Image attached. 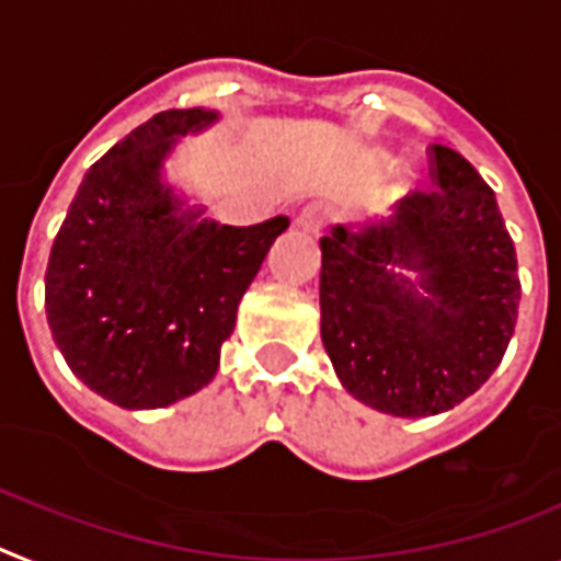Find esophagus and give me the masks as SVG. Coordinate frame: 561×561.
<instances>
[{
    "mask_svg": "<svg viewBox=\"0 0 561 561\" xmlns=\"http://www.w3.org/2000/svg\"><path fill=\"white\" fill-rule=\"evenodd\" d=\"M331 219V210L324 208V205H308L302 214L296 216V228L302 230V233H310V237H317L319 230L328 225Z\"/></svg>",
    "mask_w": 561,
    "mask_h": 561,
    "instance_id": "34e87169",
    "label": "esophagus"
}]
</instances>
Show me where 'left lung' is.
Returning a JSON list of instances; mask_svg holds the SVG:
<instances>
[{"label": "left lung", "mask_w": 561, "mask_h": 561, "mask_svg": "<svg viewBox=\"0 0 561 561\" xmlns=\"http://www.w3.org/2000/svg\"><path fill=\"white\" fill-rule=\"evenodd\" d=\"M431 153L439 191L319 242L322 342L339 382L402 419L450 411L491 379L522 294L493 191L462 153Z\"/></svg>", "instance_id": "8db88e82"}]
</instances>
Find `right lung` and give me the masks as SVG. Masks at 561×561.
I'll return each instance as SVG.
<instances>
[{
  "instance_id": "obj_1",
  "label": "right lung",
  "mask_w": 561,
  "mask_h": 561,
  "mask_svg": "<svg viewBox=\"0 0 561 561\" xmlns=\"http://www.w3.org/2000/svg\"><path fill=\"white\" fill-rule=\"evenodd\" d=\"M219 111H164L84 173L50 248L45 310L68 368L128 411L191 397L219 370L244 290L288 216L233 228L168 182L179 139Z\"/></svg>"
}]
</instances>
